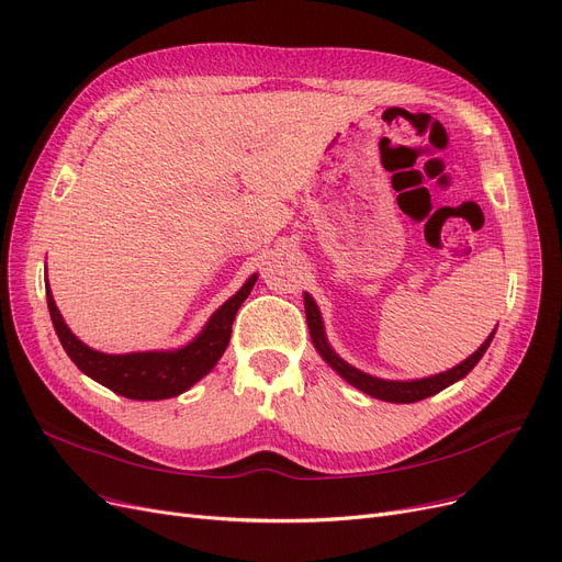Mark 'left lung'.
Instances as JSON below:
<instances>
[{
  "instance_id": "obj_1",
  "label": "left lung",
  "mask_w": 562,
  "mask_h": 562,
  "mask_svg": "<svg viewBox=\"0 0 562 562\" xmlns=\"http://www.w3.org/2000/svg\"><path fill=\"white\" fill-rule=\"evenodd\" d=\"M303 301H305V319H307V328H310V338H313V345L319 351V357L330 368H334L347 384L368 393V396H372V398H380L386 403H417V401L435 396V393H440L442 389L451 386L453 382L463 380L468 372L482 361V357L486 355V349L495 336V328H493L491 336L482 342V347L476 349L474 355H470L459 366H453L445 372H438V375L422 378V380H382V378L368 375V372L355 368L351 363H347L340 355H336V349L328 345L324 319H322V313H319L315 299L305 292Z\"/></svg>"
}]
</instances>
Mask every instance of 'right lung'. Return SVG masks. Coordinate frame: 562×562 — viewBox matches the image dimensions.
I'll use <instances>...</instances> for the list:
<instances>
[{
    "label": "right lung",
    "instance_id": "obj_1",
    "mask_svg": "<svg viewBox=\"0 0 562 562\" xmlns=\"http://www.w3.org/2000/svg\"><path fill=\"white\" fill-rule=\"evenodd\" d=\"M257 273L249 276L238 292L224 301L205 326L187 345L178 349H155V351H130V355H106L78 340L65 317L59 315L50 286H46V299L55 334L78 366L80 372L106 386L124 398L132 401H164L173 398L192 389L201 378L211 372L222 359L224 349L232 338V324L238 307L252 292ZM48 282V278H46Z\"/></svg>",
    "mask_w": 562,
    "mask_h": 562
}]
</instances>
